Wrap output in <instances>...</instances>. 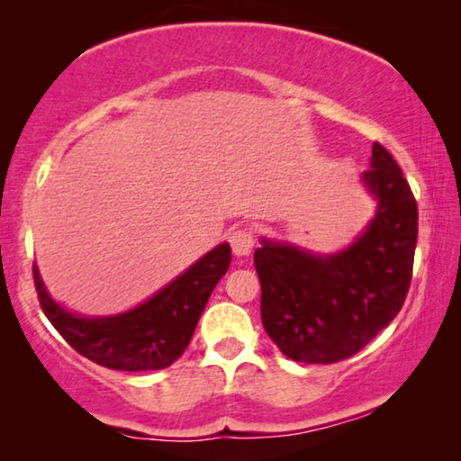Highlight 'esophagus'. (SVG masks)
Masks as SVG:
<instances>
[{
    "label": "esophagus",
    "mask_w": 461,
    "mask_h": 461,
    "mask_svg": "<svg viewBox=\"0 0 461 461\" xmlns=\"http://www.w3.org/2000/svg\"><path fill=\"white\" fill-rule=\"evenodd\" d=\"M230 248H232V254L239 256V258H245L251 254V248H254V235H251V230L248 229H237L230 232Z\"/></svg>",
    "instance_id": "esophagus-1"
}]
</instances>
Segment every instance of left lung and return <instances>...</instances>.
Here are the masks:
<instances>
[{
    "mask_svg": "<svg viewBox=\"0 0 461 461\" xmlns=\"http://www.w3.org/2000/svg\"><path fill=\"white\" fill-rule=\"evenodd\" d=\"M361 182L377 201L374 218L346 249L317 254L260 239L254 254L262 323L298 363L330 365L367 346L405 302L418 243V203L380 142Z\"/></svg>",
    "mask_w": 461,
    "mask_h": 461,
    "instance_id": "obj_1",
    "label": "left lung"
}]
</instances>
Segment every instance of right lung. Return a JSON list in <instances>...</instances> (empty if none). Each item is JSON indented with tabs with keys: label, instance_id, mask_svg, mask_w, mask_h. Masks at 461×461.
<instances>
[{
	"label": "right lung",
	"instance_id": "add662e5",
	"mask_svg": "<svg viewBox=\"0 0 461 461\" xmlns=\"http://www.w3.org/2000/svg\"><path fill=\"white\" fill-rule=\"evenodd\" d=\"M229 267L230 245L220 243L147 302L109 317H84L59 304L43 285L37 264L33 279L43 314L79 355L117 371H155L169 367L186 350Z\"/></svg>",
	"mask_w": 461,
	"mask_h": 461
}]
</instances>
